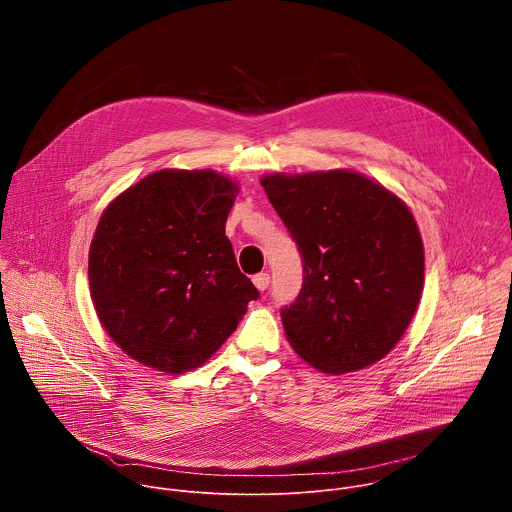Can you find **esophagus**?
I'll use <instances>...</instances> for the list:
<instances>
[{
	"label": "esophagus",
	"instance_id": "1",
	"mask_svg": "<svg viewBox=\"0 0 512 512\" xmlns=\"http://www.w3.org/2000/svg\"><path fill=\"white\" fill-rule=\"evenodd\" d=\"M269 281H271L269 273H257V275L253 277V283H255V287H257L259 291H265V289L269 287Z\"/></svg>",
	"mask_w": 512,
	"mask_h": 512
}]
</instances>
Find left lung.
Returning a JSON list of instances; mask_svg holds the SVG:
<instances>
[{"instance_id": "1", "label": "left lung", "mask_w": 512, "mask_h": 512, "mask_svg": "<svg viewBox=\"0 0 512 512\" xmlns=\"http://www.w3.org/2000/svg\"><path fill=\"white\" fill-rule=\"evenodd\" d=\"M296 241L304 283L281 308L287 340L314 369L371 367L405 334L423 289V243L401 198L350 170L263 176Z\"/></svg>"}]
</instances>
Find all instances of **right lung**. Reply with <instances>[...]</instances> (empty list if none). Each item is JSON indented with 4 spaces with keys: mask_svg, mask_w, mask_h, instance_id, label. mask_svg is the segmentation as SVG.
I'll return each instance as SVG.
<instances>
[{
    "mask_svg": "<svg viewBox=\"0 0 512 512\" xmlns=\"http://www.w3.org/2000/svg\"><path fill=\"white\" fill-rule=\"evenodd\" d=\"M237 192L212 170H160L105 208L89 251L91 298L113 342L145 367H200L259 298L225 235Z\"/></svg>",
    "mask_w": 512,
    "mask_h": 512,
    "instance_id": "right-lung-1",
    "label": "right lung"
}]
</instances>
